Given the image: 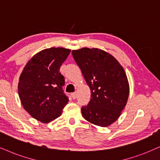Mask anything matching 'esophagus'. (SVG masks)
Returning <instances> with one entry per match:
<instances>
[{"mask_svg": "<svg viewBox=\"0 0 160 160\" xmlns=\"http://www.w3.org/2000/svg\"><path fill=\"white\" fill-rule=\"evenodd\" d=\"M72 98L74 99H76V98H77V93L76 92H74V93H72Z\"/></svg>", "mask_w": 160, "mask_h": 160, "instance_id": "esophagus-1", "label": "esophagus"}]
</instances>
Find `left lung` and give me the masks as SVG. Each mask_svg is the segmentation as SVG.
Returning a JSON list of instances; mask_svg holds the SVG:
<instances>
[{
  "label": "left lung",
  "mask_w": 160,
  "mask_h": 160,
  "mask_svg": "<svg viewBox=\"0 0 160 160\" xmlns=\"http://www.w3.org/2000/svg\"><path fill=\"white\" fill-rule=\"evenodd\" d=\"M72 53L91 90L89 102L81 108L82 117L98 126L112 125L128 101L129 83L124 68L100 48H82Z\"/></svg>",
  "instance_id": "1"
}]
</instances>
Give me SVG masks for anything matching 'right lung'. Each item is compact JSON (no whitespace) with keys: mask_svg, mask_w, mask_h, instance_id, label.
<instances>
[{"mask_svg":"<svg viewBox=\"0 0 160 160\" xmlns=\"http://www.w3.org/2000/svg\"><path fill=\"white\" fill-rule=\"evenodd\" d=\"M70 49L46 48L35 54L22 71L18 95L24 109L33 118L48 123L59 117L68 99L62 91L64 77L59 70Z\"/></svg>","mask_w":160,"mask_h":160,"instance_id":"1","label":"right lung"}]
</instances>
